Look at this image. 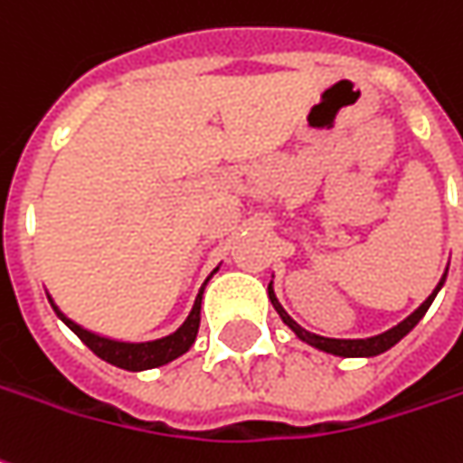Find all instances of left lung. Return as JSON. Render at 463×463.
I'll return each instance as SVG.
<instances>
[{
  "instance_id": "8db88e82",
  "label": "left lung",
  "mask_w": 463,
  "mask_h": 463,
  "mask_svg": "<svg viewBox=\"0 0 463 463\" xmlns=\"http://www.w3.org/2000/svg\"><path fill=\"white\" fill-rule=\"evenodd\" d=\"M443 281H446V273H443V279L439 281V286L433 288V294H430L420 307H418L408 319H403V322L398 324V326H392V329H388V332H383V335H377V337H367V339H329V337H319V335H311V332H307L304 326H298L288 314L284 311V307L279 304V298H276V294H273V286L269 284V298H271L273 309L279 311V317L284 319L286 326H291V332L297 335L298 339H304L307 345H311V347H317V350L322 352H329V354H339V357H375V354H383L385 350H390L392 345H398L401 339L416 326L420 319H423V314L429 311V307L433 304V298H436V294L441 291Z\"/></svg>"
}]
</instances>
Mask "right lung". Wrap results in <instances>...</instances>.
<instances>
[{
    "mask_svg": "<svg viewBox=\"0 0 463 463\" xmlns=\"http://www.w3.org/2000/svg\"><path fill=\"white\" fill-rule=\"evenodd\" d=\"M215 271H218V269H215ZM213 273L207 276V281L213 279ZM205 284H203L200 294H197V298H194V307H192L190 317L184 319V324L179 326L177 332H172V335H166V337L162 339H154V342H118V339H109V337H100V335H93V332L83 329L80 324H75L73 319H68V317L55 307V301H52L50 297L47 298H50V304H52L55 314H58L60 319L73 329L75 335L80 337V342H83L93 354H99L100 360L116 364V367H121V370L139 373V370H152V367H159V364H166V363H172V360H177L179 354H184V352L190 350L192 345H194L197 329H200V304H203V291H205Z\"/></svg>",
    "mask_w": 463,
    "mask_h": 463,
    "instance_id": "right-lung-1",
    "label": "right lung"
}]
</instances>
